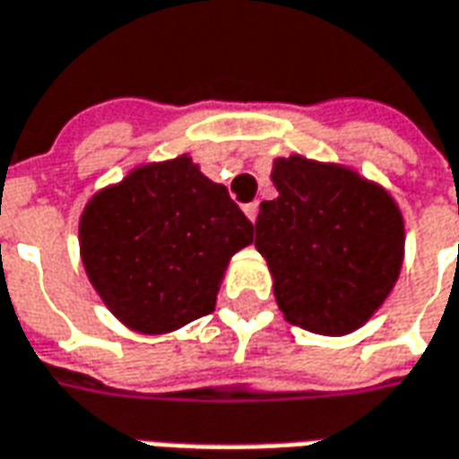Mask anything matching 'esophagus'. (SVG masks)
I'll list each match as a JSON object with an SVG mask.
<instances>
[{"instance_id":"esophagus-1","label":"esophagus","mask_w":459,"mask_h":459,"mask_svg":"<svg viewBox=\"0 0 459 459\" xmlns=\"http://www.w3.org/2000/svg\"><path fill=\"white\" fill-rule=\"evenodd\" d=\"M245 214H247V220H250V222H255V220H257V202L245 204Z\"/></svg>"}]
</instances>
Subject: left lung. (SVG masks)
Masks as SVG:
<instances>
[{
  "label": "left lung",
  "instance_id": "obj_1",
  "mask_svg": "<svg viewBox=\"0 0 459 459\" xmlns=\"http://www.w3.org/2000/svg\"><path fill=\"white\" fill-rule=\"evenodd\" d=\"M278 199L263 202L255 247L273 273L285 321L321 336L361 328L394 288L404 220L392 194L353 169L275 159Z\"/></svg>",
  "mask_w": 459,
  "mask_h": 459
}]
</instances>
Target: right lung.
I'll return each mask as SVG.
<instances>
[{
  "label": "right lung",
  "mask_w": 459,
  "mask_h": 459,
  "mask_svg": "<svg viewBox=\"0 0 459 459\" xmlns=\"http://www.w3.org/2000/svg\"><path fill=\"white\" fill-rule=\"evenodd\" d=\"M250 242L252 222L227 186L186 153L136 166L80 214V257L95 293L146 336L212 313L232 255Z\"/></svg>",
  "instance_id": "obj_1"
}]
</instances>
